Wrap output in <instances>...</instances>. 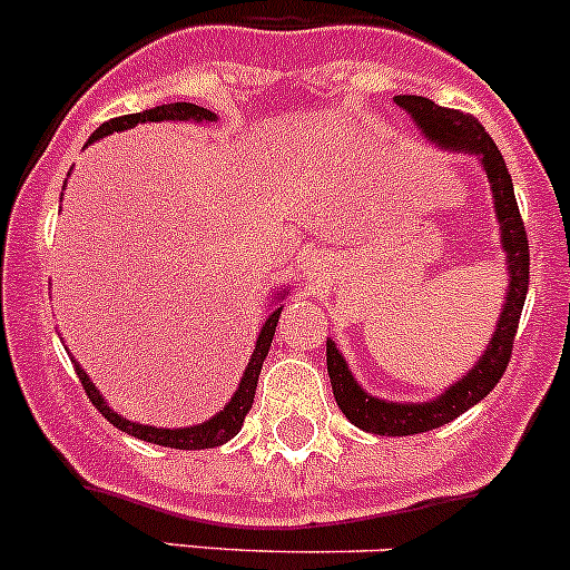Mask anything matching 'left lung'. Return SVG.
Returning a JSON list of instances; mask_svg holds the SVG:
<instances>
[{
	"label": "left lung",
	"instance_id": "8db88e82",
	"mask_svg": "<svg viewBox=\"0 0 570 570\" xmlns=\"http://www.w3.org/2000/svg\"><path fill=\"white\" fill-rule=\"evenodd\" d=\"M395 104L406 109L416 120V126L442 148L472 150V154L483 158L485 175H489L491 191H494L497 219H500L502 227V246L508 252L510 285L500 324H497V332L491 337L489 348H485L483 360L474 365L472 373L463 375L459 384L450 386L442 397L422 403V406L420 403H386L362 392V386L356 384L354 375L345 367L340 351L334 348L332 340H326V367L340 412L348 416L356 428L367 433H379V436H412V433L433 431V428L448 425L450 420H455L466 409H472L474 403L483 401L494 390L497 381L502 379L510 354H513V340L515 332H519L527 287H530V244H527L524 219L519 214L513 180H510V173L504 167V158L494 139L485 134V128L472 115L439 107L431 98L395 96Z\"/></svg>",
	"mask_w": 570,
	"mask_h": 570
}]
</instances>
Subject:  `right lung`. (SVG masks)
Masks as SVG:
<instances>
[{"label":"right lung","mask_w":570,"mask_h":570,"mask_svg":"<svg viewBox=\"0 0 570 570\" xmlns=\"http://www.w3.org/2000/svg\"><path fill=\"white\" fill-rule=\"evenodd\" d=\"M158 120H216L214 111L197 107V104H161V107H154V109H145V111H137V115H120V117H111V120L101 122L98 126V131L92 134V139L98 137H107L111 131H126V128H134L137 122H158ZM277 321H279V309L277 313L268 315V321L263 324L261 334H257V345H255V354H252L249 360V367H246L244 379H242V386H238V392L233 395V401L227 403L225 412H219L214 416V420L203 422V425H195V428H178V431H169V428H154V425H139V422H131L126 420V416L115 414L111 409L104 403V397L98 395V390L92 386V381L87 379V373L81 371L79 365H76V375H79L81 386H85L87 397L92 401V406L98 409L107 420L111 422L115 428H120V431L131 433V436L142 439V442H154V444H161V448H175V450H203V448H219V444L230 442L233 436H236L238 431H242L246 414H249L252 403H255V390H257V375H261V367H263V360H266L268 354V345H272L274 340V328H277Z\"/></svg>","instance_id":"add662e5"}]
</instances>
